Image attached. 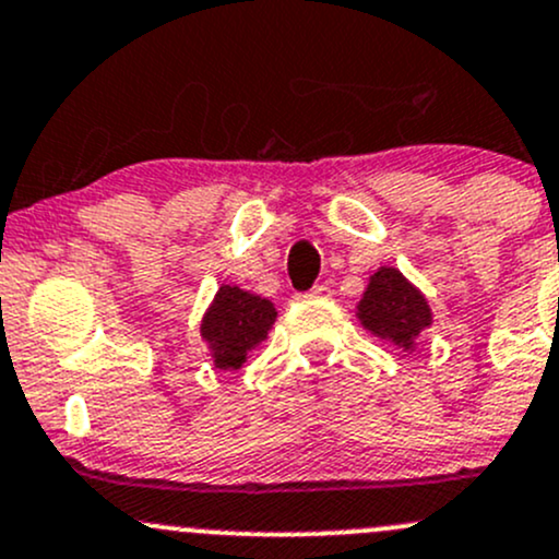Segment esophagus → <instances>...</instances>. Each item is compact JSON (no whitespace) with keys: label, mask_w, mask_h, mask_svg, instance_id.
Returning a JSON list of instances; mask_svg holds the SVG:
<instances>
[{"label":"esophagus","mask_w":559,"mask_h":559,"mask_svg":"<svg viewBox=\"0 0 559 559\" xmlns=\"http://www.w3.org/2000/svg\"><path fill=\"white\" fill-rule=\"evenodd\" d=\"M329 295H332V292H329L326 284H316L305 297H329Z\"/></svg>","instance_id":"obj_1"}]
</instances>
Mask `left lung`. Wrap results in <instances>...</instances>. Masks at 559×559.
I'll return each instance as SVG.
<instances>
[{
    "mask_svg": "<svg viewBox=\"0 0 559 559\" xmlns=\"http://www.w3.org/2000/svg\"><path fill=\"white\" fill-rule=\"evenodd\" d=\"M356 319L374 337L388 340L402 350H415V340L431 326V305L402 270L383 267L369 275V284L356 305Z\"/></svg>",
    "mask_w": 559,
    "mask_h": 559,
    "instance_id": "1",
    "label": "left lung"
}]
</instances>
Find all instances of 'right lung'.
<instances>
[{
	"label": "right lung",
	"instance_id": "1",
	"mask_svg": "<svg viewBox=\"0 0 559 559\" xmlns=\"http://www.w3.org/2000/svg\"><path fill=\"white\" fill-rule=\"evenodd\" d=\"M278 310L270 299L240 286L222 284L201 321V337L211 350L216 369H240L249 358V350L267 340Z\"/></svg>",
	"mask_w": 559,
	"mask_h": 559
}]
</instances>
